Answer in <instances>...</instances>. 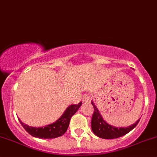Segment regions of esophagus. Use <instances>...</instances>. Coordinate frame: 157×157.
<instances>
[{
  "label": "esophagus",
  "mask_w": 157,
  "mask_h": 157,
  "mask_svg": "<svg viewBox=\"0 0 157 157\" xmlns=\"http://www.w3.org/2000/svg\"><path fill=\"white\" fill-rule=\"evenodd\" d=\"M91 100V96L89 94H84L83 96V101L85 102H90Z\"/></svg>",
  "instance_id": "obj_1"
}]
</instances>
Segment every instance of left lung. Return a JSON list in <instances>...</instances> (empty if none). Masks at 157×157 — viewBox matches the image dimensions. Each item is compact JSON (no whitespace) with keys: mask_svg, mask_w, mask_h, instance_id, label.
Returning a JSON list of instances; mask_svg holds the SVG:
<instances>
[{"mask_svg":"<svg viewBox=\"0 0 157 157\" xmlns=\"http://www.w3.org/2000/svg\"><path fill=\"white\" fill-rule=\"evenodd\" d=\"M93 105V116H92L91 120V127L93 133L98 136L99 137L103 139H115L118 137H122L125 135L128 132L134 129L138 124L140 119L137 120L136 123L134 124H131L128 128H115L114 126L110 125L107 124L103 120L102 117L101 116L100 113L99 112L96 105L93 104V102H91Z\"/></svg>","mask_w":157,"mask_h":157,"instance_id":"obj_1","label":"left lung"}]
</instances>
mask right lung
I'll return each instance as SVG.
<instances>
[{
    "label": "right lung",
    "instance_id": "1",
    "mask_svg": "<svg viewBox=\"0 0 157 157\" xmlns=\"http://www.w3.org/2000/svg\"><path fill=\"white\" fill-rule=\"evenodd\" d=\"M82 102H80L77 105H70L59 119L57 120L55 122L45 126V127H29V126L26 125V124L22 122L20 120H19V121H20V124H22L23 128L33 137L44 139L56 138V137L62 136L67 131L71 117L77 112Z\"/></svg>",
    "mask_w": 157,
    "mask_h": 157
}]
</instances>
